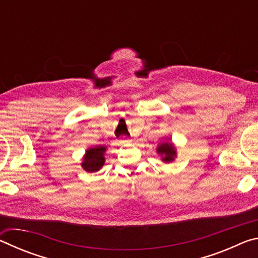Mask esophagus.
<instances>
[{
    "label": "esophagus",
    "mask_w": 258,
    "mask_h": 258,
    "mask_svg": "<svg viewBox=\"0 0 258 258\" xmlns=\"http://www.w3.org/2000/svg\"><path fill=\"white\" fill-rule=\"evenodd\" d=\"M121 143H124V145H130L131 142H132V140H128V139H124V140H121L120 141Z\"/></svg>",
    "instance_id": "1"
}]
</instances>
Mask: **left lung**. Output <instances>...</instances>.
<instances>
[{
    "label": "left lung",
    "mask_w": 258,
    "mask_h": 258,
    "mask_svg": "<svg viewBox=\"0 0 258 258\" xmlns=\"http://www.w3.org/2000/svg\"><path fill=\"white\" fill-rule=\"evenodd\" d=\"M157 152L164 163H172L176 157V149L171 142H163L157 147Z\"/></svg>",
    "instance_id": "obj_1"
}]
</instances>
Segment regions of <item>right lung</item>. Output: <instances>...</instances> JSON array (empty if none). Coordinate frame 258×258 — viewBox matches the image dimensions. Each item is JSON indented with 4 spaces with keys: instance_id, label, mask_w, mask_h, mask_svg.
<instances>
[{
    "instance_id": "right-lung-1",
    "label": "right lung",
    "mask_w": 258,
    "mask_h": 258,
    "mask_svg": "<svg viewBox=\"0 0 258 258\" xmlns=\"http://www.w3.org/2000/svg\"><path fill=\"white\" fill-rule=\"evenodd\" d=\"M106 150L107 148L103 146H97L87 149L84 158H83V169L89 173L98 172L99 169H101L104 164V152H106Z\"/></svg>"
}]
</instances>
